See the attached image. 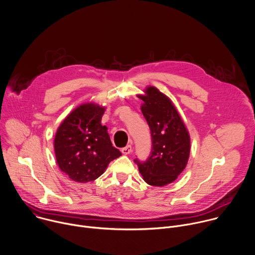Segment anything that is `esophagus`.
Instances as JSON below:
<instances>
[{"mask_svg":"<svg viewBox=\"0 0 255 255\" xmlns=\"http://www.w3.org/2000/svg\"><path fill=\"white\" fill-rule=\"evenodd\" d=\"M131 151H132V147H131L130 144H128V145H127V146L122 148V152H123L124 155H129Z\"/></svg>","mask_w":255,"mask_h":255,"instance_id":"1","label":"esophagus"}]
</instances>
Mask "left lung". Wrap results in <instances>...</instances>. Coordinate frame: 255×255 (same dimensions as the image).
Segmentation results:
<instances>
[{"label": "left lung", "instance_id": "obj_1", "mask_svg": "<svg viewBox=\"0 0 255 255\" xmlns=\"http://www.w3.org/2000/svg\"><path fill=\"white\" fill-rule=\"evenodd\" d=\"M143 103L141 113L151 133L149 158L134 162L145 183L163 187L173 183L187 166L191 139L189 131L172 100L155 86H147L138 94Z\"/></svg>", "mask_w": 255, "mask_h": 255}]
</instances>
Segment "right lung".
I'll use <instances>...</instances> for the list:
<instances>
[{
  "mask_svg": "<svg viewBox=\"0 0 255 255\" xmlns=\"http://www.w3.org/2000/svg\"><path fill=\"white\" fill-rule=\"evenodd\" d=\"M106 107L85 103L60 124L54 137V151L60 170L72 181L87 183L104 174L109 164L122 156L101 125Z\"/></svg>",
  "mask_w": 255,
  "mask_h": 255,
  "instance_id": "obj_1",
  "label": "right lung"
}]
</instances>
